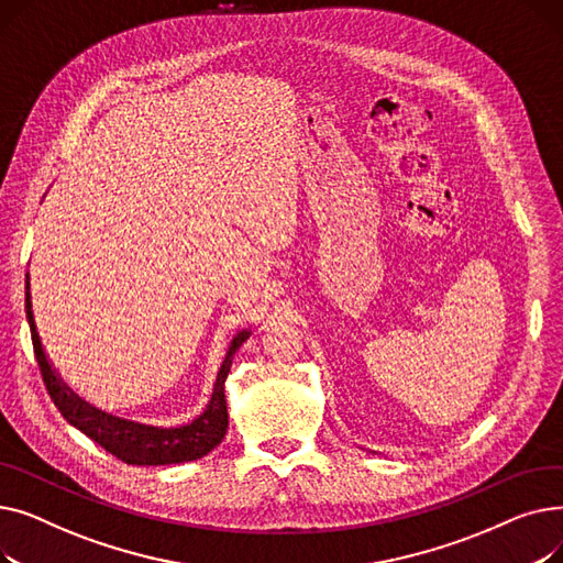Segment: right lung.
<instances>
[{
    "instance_id": "obj_1",
    "label": "right lung",
    "mask_w": 563,
    "mask_h": 563,
    "mask_svg": "<svg viewBox=\"0 0 563 563\" xmlns=\"http://www.w3.org/2000/svg\"><path fill=\"white\" fill-rule=\"evenodd\" d=\"M24 308H26V321L29 329H32V342L34 353L43 374V380L47 386V393L58 408V412L81 433H86L91 440H96L102 450L121 459L128 465H170V463H185L202 459L210 454L219 442L223 440L228 431V406H225V378L232 365L234 351L240 349L251 331H240L228 351L225 358L219 367L214 390L210 401H207L205 410L196 420L183 427H147L132 420H123L109 416V412L91 406L84 401L79 395L68 388L64 378L56 374L49 358L45 356V349L41 342V335L36 331L34 310H32V291H29V274H26V291H24Z\"/></svg>"
}]
</instances>
